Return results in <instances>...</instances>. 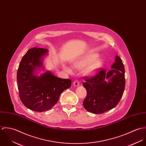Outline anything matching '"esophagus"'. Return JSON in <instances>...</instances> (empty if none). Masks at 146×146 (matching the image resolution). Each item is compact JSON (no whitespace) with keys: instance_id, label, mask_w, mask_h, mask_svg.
I'll list each match as a JSON object with an SVG mask.
<instances>
[{"instance_id":"obj_1","label":"esophagus","mask_w":146,"mask_h":146,"mask_svg":"<svg viewBox=\"0 0 146 146\" xmlns=\"http://www.w3.org/2000/svg\"><path fill=\"white\" fill-rule=\"evenodd\" d=\"M80 84V83L78 80H75L73 83V85L75 86H78Z\"/></svg>"}]
</instances>
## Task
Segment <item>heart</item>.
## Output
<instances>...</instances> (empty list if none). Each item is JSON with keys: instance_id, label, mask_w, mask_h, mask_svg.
I'll return each mask as SVG.
<instances>
[{"instance_id": "obj_1", "label": "heart", "mask_w": 146, "mask_h": 146, "mask_svg": "<svg viewBox=\"0 0 146 146\" xmlns=\"http://www.w3.org/2000/svg\"><path fill=\"white\" fill-rule=\"evenodd\" d=\"M98 57V54L95 53H88L79 57L74 62V66L79 70L85 68V72L87 75L95 74L101 67L102 61ZM64 69L68 73H71V70L67 66H64Z\"/></svg>"}]
</instances>
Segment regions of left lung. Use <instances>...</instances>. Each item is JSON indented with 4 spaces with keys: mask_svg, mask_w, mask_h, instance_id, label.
<instances>
[{
    "mask_svg": "<svg viewBox=\"0 0 146 146\" xmlns=\"http://www.w3.org/2000/svg\"><path fill=\"white\" fill-rule=\"evenodd\" d=\"M111 68L107 72L105 69L100 68L95 76L85 78L83 85L87 94L83 106L86 111L102 113L119 104L124 92L125 79L124 66L117 55Z\"/></svg>",
    "mask_w": 146,
    "mask_h": 146,
    "instance_id": "1",
    "label": "left lung"
}]
</instances>
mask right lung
<instances>
[{"instance_id":"right-lung-1","label":"right lung","mask_w":146,"mask_h":146,"mask_svg":"<svg viewBox=\"0 0 146 146\" xmlns=\"http://www.w3.org/2000/svg\"><path fill=\"white\" fill-rule=\"evenodd\" d=\"M48 50L33 48L28 50L20 63L17 75V86L21 102L27 108L36 112L51 109L58 102L60 94L70 88L71 80L57 78L49 71L40 76L36 70H44L42 57Z\"/></svg>"}]
</instances>
